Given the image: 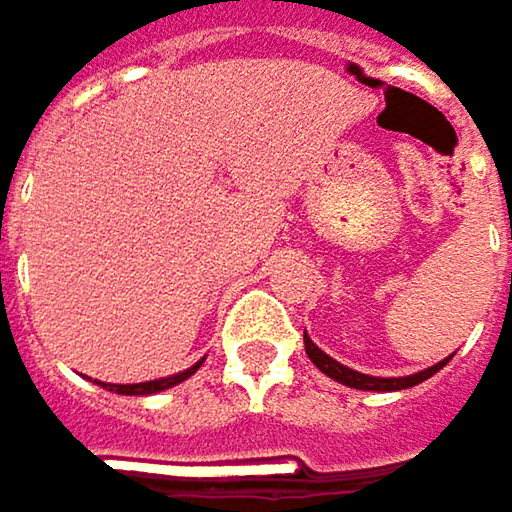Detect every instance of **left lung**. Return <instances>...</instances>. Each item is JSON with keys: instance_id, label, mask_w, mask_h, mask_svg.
Segmentation results:
<instances>
[{"instance_id": "1", "label": "left lung", "mask_w": 512, "mask_h": 512, "mask_svg": "<svg viewBox=\"0 0 512 512\" xmlns=\"http://www.w3.org/2000/svg\"><path fill=\"white\" fill-rule=\"evenodd\" d=\"M303 345H306L309 359H312L327 377H333V380H339V383H345V386H351V389H368V392H398V389H410V386H418L421 380L433 377L442 365H448V359H445V362H439V365H433V368H424V371L410 374V377H371V374H359V371H353L348 365L336 362L333 356H327V353L321 351L309 336H303Z\"/></svg>"}]
</instances>
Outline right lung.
<instances>
[{
  "label": "right lung",
  "mask_w": 512,
  "mask_h": 512,
  "mask_svg": "<svg viewBox=\"0 0 512 512\" xmlns=\"http://www.w3.org/2000/svg\"><path fill=\"white\" fill-rule=\"evenodd\" d=\"M200 365H203V359H200L197 365H191L188 371L173 374V377H161V380H150V383H132V386H108V389H111V392H117V395H153V392H164V389H170V386H176V383L188 380ZM102 386H105V383H102Z\"/></svg>",
  "instance_id": "obj_1"
}]
</instances>
